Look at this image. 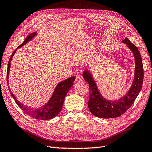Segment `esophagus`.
Listing matches in <instances>:
<instances>
[{"label": "esophagus", "instance_id": "34e87169", "mask_svg": "<svg viewBox=\"0 0 152 152\" xmlns=\"http://www.w3.org/2000/svg\"><path fill=\"white\" fill-rule=\"evenodd\" d=\"M82 81V79L80 76H77L75 79V82H80Z\"/></svg>", "mask_w": 152, "mask_h": 152}]
</instances>
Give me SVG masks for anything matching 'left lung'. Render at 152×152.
<instances>
[{
    "instance_id": "obj_1",
    "label": "left lung",
    "mask_w": 152,
    "mask_h": 152,
    "mask_svg": "<svg viewBox=\"0 0 152 152\" xmlns=\"http://www.w3.org/2000/svg\"><path fill=\"white\" fill-rule=\"evenodd\" d=\"M134 54L135 61L134 76L132 83L125 95L117 100H108L104 98L96 83L93 73L86 69L82 76L89 84V99L87 104L90 112L94 116L103 118H112L122 115L134 102L141 89L143 82V66L139 50L127 37L122 40Z\"/></svg>"
}]
</instances>
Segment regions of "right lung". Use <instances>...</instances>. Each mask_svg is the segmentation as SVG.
<instances>
[{
    "label": "right lung",
    "mask_w": 152,
    "mask_h": 152,
    "mask_svg": "<svg viewBox=\"0 0 152 152\" xmlns=\"http://www.w3.org/2000/svg\"><path fill=\"white\" fill-rule=\"evenodd\" d=\"M37 35V32L30 34L29 35L27 36V37L25 39L20 46H18L16 50H15L11 55V56L10 59V61L8 62L7 65V82L9 86V75H10V71L11 68V63L12 61V57L15 55L16 50L20 49L22 46H23L28 42H30L35 37V36ZM75 77H71L68 78L66 80H63L60 82H59L58 84L55 87L53 93L49 99L48 102L44 104L42 107L39 108H30L24 105L21 103L20 101H18L16 96L11 92L10 88H9V90L10 91L11 95L15 101L16 104L19 106V107L25 113H26L30 117L34 118L36 119H39V120H49V119L53 118L54 117H56L59 113L60 112L61 108L63 107L64 101L68 91H70V89L73 84V82L75 81ZM10 87V86H9Z\"/></svg>",
    "instance_id": "obj_1"
}]
</instances>
